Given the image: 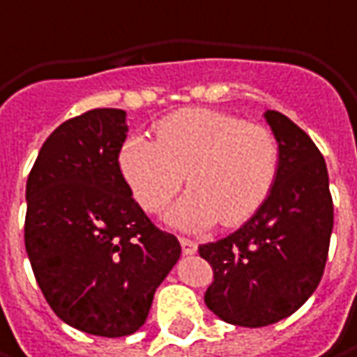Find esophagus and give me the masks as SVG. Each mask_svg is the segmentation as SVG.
Instances as JSON below:
<instances>
[{
    "instance_id": "esophagus-1",
    "label": "esophagus",
    "mask_w": 357,
    "mask_h": 357,
    "mask_svg": "<svg viewBox=\"0 0 357 357\" xmlns=\"http://www.w3.org/2000/svg\"><path fill=\"white\" fill-rule=\"evenodd\" d=\"M181 246H183V252H185V255H195V252H197V243L191 241V238L181 236Z\"/></svg>"
}]
</instances>
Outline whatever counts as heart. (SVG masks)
Returning a JSON list of instances; mask_svg holds the SVG:
<instances>
[{"mask_svg":"<svg viewBox=\"0 0 357 357\" xmlns=\"http://www.w3.org/2000/svg\"><path fill=\"white\" fill-rule=\"evenodd\" d=\"M154 133L156 142L125 139L116 156L119 172L144 211H162L181 191L185 174L191 189L168 211L181 228L215 220L238 226L269 197L280 146L267 127L222 111L183 109L164 116Z\"/></svg>","mask_w":357,"mask_h":357,"instance_id":"b5f03b06","label":"heart"}]
</instances>
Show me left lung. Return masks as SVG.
Instances as JSON below:
<instances>
[{
	"label": "left lung",
	"instance_id": "1",
	"mask_svg": "<svg viewBox=\"0 0 357 357\" xmlns=\"http://www.w3.org/2000/svg\"><path fill=\"white\" fill-rule=\"evenodd\" d=\"M265 119L280 166L265 203L236 232L199 246L213 282L207 308L238 327H267L296 312L317 290L331 243L333 199L325 158L286 114Z\"/></svg>",
	"mask_w": 357,
	"mask_h": 357
}]
</instances>
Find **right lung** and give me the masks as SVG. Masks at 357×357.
I'll return each instance as SVG.
<instances>
[{
  "label": "right lung",
  "mask_w": 357,
  "mask_h": 357,
  "mask_svg": "<svg viewBox=\"0 0 357 357\" xmlns=\"http://www.w3.org/2000/svg\"><path fill=\"white\" fill-rule=\"evenodd\" d=\"M127 112L92 109L43 144L26 183L24 245L53 312L98 337L135 333L181 257L129 193L116 156Z\"/></svg>",
  "instance_id": "add662e5"
}]
</instances>
